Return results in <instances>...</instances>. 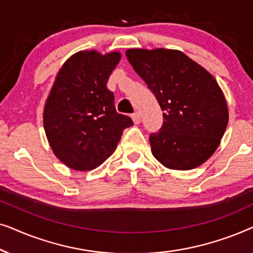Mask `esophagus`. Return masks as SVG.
<instances>
[{"label":"esophagus","instance_id":"34e87169","mask_svg":"<svg viewBox=\"0 0 253 253\" xmlns=\"http://www.w3.org/2000/svg\"><path fill=\"white\" fill-rule=\"evenodd\" d=\"M132 121H133V123L134 124H139L140 123V115L138 113H133L132 114Z\"/></svg>","mask_w":253,"mask_h":253}]
</instances>
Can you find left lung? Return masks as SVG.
<instances>
[{
	"label": "left lung",
	"mask_w": 253,
	"mask_h": 253,
	"mask_svg": "<svg viewBox=\"0 0 253 253\" xmlns=\"http://www.w3.org/2000/svg\"><path fill=\"white\" fill-rule=\"evenodd\" d=\"M126 55L164 110L161 129L150 136L152 154L175 170L203 165L219 147L229 120L215 79L181 50L136 48Z\"/></svg>",
	"instance_id": "obj_1"
}]
</instances>
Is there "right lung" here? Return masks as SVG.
<instances>
[{"mask_svg":"<svg viewBox=\"0 0 253 253\" xmlns=\"http://www.w3.org/2000/svg\"><path fill=\"white\" fill-rule=\"evenodd\" d=\"M121 60L119 51L105 55L78 51L55 78L43 108V127L54 154L75 170H92L116 150L123 130L133 124L119 114L107 82Z\"/></svg>","mask_w":253,"mask_h":253,"instance_id":"add662e5","label":"right lung"}]
</instances>
